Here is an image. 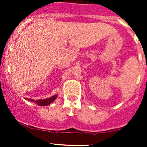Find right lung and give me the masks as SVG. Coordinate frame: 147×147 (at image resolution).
I'll return each mask as SVG.
<instances>
[{
	"label": "right lung",
	"mask_w": 147,
	"mask_h": 147,
	"mask_svg": "<svg viewBox=\"0 0 147 147\" xmlns=\"http://www.w3.org/2000/svg\"><path fill=\"white\" fill-rule=\"evenodd\" d=\"M57 95H55L54 96H51L49 98H46V99L36 100V101H34V100L33 99H31V98H26V99L28 100V101H29V102H34V103H36L37 105H39V106H46V105H50L51 103H52L54 100L57 98Z\"/></svg>",
	"instance_id": "1"
}]
</instances>
